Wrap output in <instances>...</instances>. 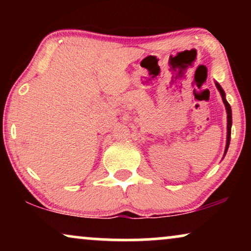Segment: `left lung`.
I'll use <instances>...</instances> for the list:
<instances>
[{
    "label": "left lung",
    "instance_id": "left-lung-1",
    "mask_svg": "<svg viewBox=\"0 0 251 251\" xmlns=\"http://www.w3.org/2000/svg\"><path fill=\"white\" fill-rule=\"evenodd\" d=\"M216 84V88L218 89L219 94L222 96V99H223V102H224L225 105V109H226V114H227V135H226V146H225V151H224V156L226 155V152H227L228 150V146H229V140H231V128H232V109H231V106L226 100V96H225V91L223 90V88L221 87V84L218 83V82H215Z\"/></svg>",
    "mask_w": 251,
    "mask_h": 251
}]
</instances>
